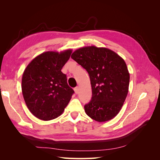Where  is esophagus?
Wrapping results in <instances>:
<instances>
[{
    "mask_svg": "<svg viewBox=\"0 0 160 160\" xmlns=\"http://www.w3.org/2000/svg\"><path fill=\"white\" fill-rule=\"evenodd\" d=\"M79 88L78 87H77V88H75V89H74V91H75V93H76V94H78V93H79Z\"/></svg>",
    "mask_w": 160,
    "mask_h": 160,
    "instance_id": "obj_1",
    "label": "esophagus"
}]
</instances>
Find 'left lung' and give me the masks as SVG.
<instances>
[{"label": "left lung", "instance_id": "obj_1", "mask_svg": "<svg viewBox=\"0 0 160 160\" xmlns=\"http://www.w3.org/2000/svg\"><path fill=\"white\" fill-rule=\"evenodd\" d=\"M88 72L92 98L85 111L97 122H107L118 114L128 93L129 73L117 53L107 48L85 47L71 57Z\"/></svg>", "mask_w": 160, "mask_h": 160}]
</instances>
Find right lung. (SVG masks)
Segmentation results:
<instances>
[{"label": "right lung", "mask_w": 160, "mask_h": 160, "mask_svg": "<svg viewBox=\"0 0 160 160\" xmlns=\"http://www.w3.org/2000/svg\"><path fill=\"white\" fill-rule=\"evenodd\" d=\"M71 49L59 53L47 51L36 57L23 72L22 92L28 109L38 119L49 121L60 116L74 91L67 84L62 67Z\"/></svg>", "instance_id": "right-lung-1"}]
</instances>
